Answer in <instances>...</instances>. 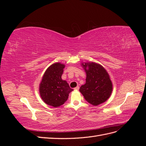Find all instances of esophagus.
Returning a JSON list of instances; mask_svg holds the SVG:
<instances>
[{
    "mask_svg": "<svg viewBox=\"0 0 146 146\" xmlns=\"http://www.w3.org/2000/svg\"><path fill=\"white\" fill-rule=\"evenodd\" d=\"M79 90V86H77V87L74 88V90Z\"/></svg>",
    "mask_w": 146,
    "mask_h": 146,
    "instance_id": "34e87169",
    "label": "esophagus"
}]
</instances>
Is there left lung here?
Segmentation results:
<instances>
[{
  "label": "left lung",
  "instance_id": "1",
  "mask_svg": "<svg viewBox=\"0 0 146 146\" xmlns=\"http://www.w3.org/2000/svg\"><path fill=\"white\" fill-rule=\"evenodd\" d=\"M83 65L86 73V83L82 85L79 91L88 102L97 106L110 98L113 90L111 81L101 65L95 63Z\"/></svg>",
  "mask_w": 146,
  "mask_h": 146
}]
</instances>
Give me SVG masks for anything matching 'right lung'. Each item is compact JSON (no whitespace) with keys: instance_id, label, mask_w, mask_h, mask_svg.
<instances>
[{"instance_id":"right-lung-1","label":"right lung","mask_w":146,"mask_h":146,"mask_svg":"<svg viewBox=\"0 0 146 146\" xmlns=\"http://www.w3.org/2000/svg\"><path fill=\"white\" fill-rule=\"evenodd\" d=\"M64 65L56 63L49 66L44 74L39 86V92L46 104L58 107L66 102L72 89L61 79Z\"/></svg>"}]
</instances>
